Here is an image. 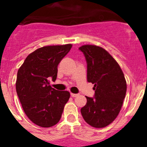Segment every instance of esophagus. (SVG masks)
I'll list each match as a JSON object with an SVG mask.
<instances>
[{
	"label": "esophagus",
	"instance_id": "obj_1",
	"mask_svg": "<svg viewBox=\"0 0 147 147\" xmlns=\"http://www.w3.org/2000/svg\"><path fill=\"white\" fill-rule=\"evenodd\" d=\"M80 94H78V93H71V96L72 97H76V96H78Z\"/></svg>",
	"mask_w": 147,
	"mask_h": 147
}]
</instances>
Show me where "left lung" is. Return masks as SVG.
Returning a JSON list of instances; mask_svg holds the SVG:
<instances>
[{"label":"left lung","mask_w":147,"mask_h":147,"mask_svg":"<svg viewBox=\"0 0 147 147\" xmlns=\"http://www.w3.org/2000/svg\"><path fill=\"white\" fill-rule=\"evenodd\" d=\"M87 62V79L94 85V97L86 96L81 108L83 119L89 125L103 128L116 119L127 92L124 73L115 59L103 48L94 45L80 47Z\"/></svg>","instance_id":"obj_1"}]
</instances>
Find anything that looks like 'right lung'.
<instances>
[{
  "label": "right lung",
  "mask_w": 147,
  "mask_h": 147,
  "mask_svg": "<svg viewBox=\"0 0 147 147\" xmlns=\"http://www.w3.org/2000/svg\"><path fill=\"white\" fill-rule=\"evenodd\" d=\"M72 45H48L28 54L18 71L16 91L26 115L42 127H51L59 121L70 98L66 90L59 91L50 85L55 81L57 66Z\"/></svg>",
  "instance_id": "right-lung-1"
}]
</instances>
